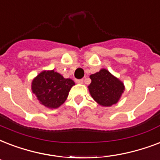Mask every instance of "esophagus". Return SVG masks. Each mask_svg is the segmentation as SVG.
<instances>
[{
  "mask_svg": "<svg viewBox=\"0 0 160 160\" xmlns=\"http://www.w3.org/2000/svg\"><path fill=\"white\" fill-rule=\"evenodd\" d=\"M76 82L78 84H82L83 83V79H78V80H76Z\"/></svg>",
  "mask_w": 160,
  "mask_h": 160,
  "instance_id": "34e87169",
  "label": "esophagus"
}]
</instances>
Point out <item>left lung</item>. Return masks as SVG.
<instances>
[{"label": "left lung", "instance_id": "left-lung-1", "mask_svg": "<svg viewBox=\"0 0 160 160\" xmlns=\"http://www.w3.org/2000/svg\"><path fill=\"white\" fill-rule=\"evenodd\" d=\"M90 79L91 83L88 87L90 95L102 107L116 104L125 90L123 82L105 68L90 75Z\"/></svg>", "mask_w": 160, "mask_h": 160}]
</instances>
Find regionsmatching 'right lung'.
I'll list each match as a JSON object with an SVG mask.
<instances>
[{
	"instance_id": "add662e5",
	"label": "right lung",
	"mask_w": 160,
	"mask_h": 160,
	"mask_svg": "<svg viewBox=\"0 0 160 160\" xmlns=\"http://www.w3.org/2000/svg\"><path fill=\"white\" fill-rule=\"evenodd\" d=\"M72 79L64 78L54 70H44L32 82V91L41 104L49 109H56L66 101L72 87Z\"/></svg>"
}]
</instances>
